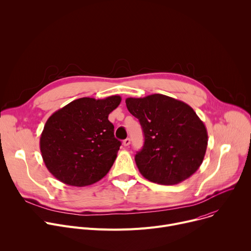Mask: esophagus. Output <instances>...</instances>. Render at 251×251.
<instances>
[{
    "label": "esophagus",
    "mask_w": 251,
    "mask_h": 251,
    "mask_svg": "<svg viewBox=\"0 0 251 251\" xmlns=\"http://www.w3.org/2000/svg\"><path fill=\"white\" fill-rule=\"evenodd\" d=\"M130 143H131V140H130L129 138H127V139H125V140L123 141V145H124L125 147H128V146L130 145Z\"/></svg>",
    "instance_id": "34e87169"
}]
</instances>
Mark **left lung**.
I'll use <instances>...</instances> for the list:
<instances>
[{"label":"left lung","mask_w":251,"mask_h":251,"mask_svg":"<svg viewBox=\"0 0 251 251\" xmlns=\"http://www.w3.org/2000/svg\"><path fill=\"white\" fill-rule=\"evenodd\" d=\"M125 102L144 132V146L135 156L142 176L153 183L176 185L194 175L205 155L207 131L192 107L163 94Z\"/></svg>","instance_id":"8db88e82"}]
</instances>
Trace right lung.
Segmentation results:
<instances>
[{"label":"right lung","instance_id":"obj_1","mask_svg":"<svg viewBox=\"0 0 251 251\" xmlns=\"http://www.w3.org/2000/svg\"><path fill=\"white\" fill-rule=\"evenodd\" d=\"M120 102L119 95L104 99L82 97L48 119L40 148L46 167L58 181L85 187L109 172L121 142L114 137L108 116Z\"/></svg>","mask_w":251,"mask_h":251}]
</instances>
